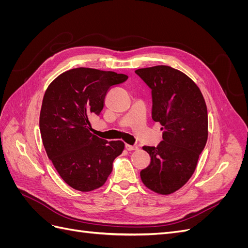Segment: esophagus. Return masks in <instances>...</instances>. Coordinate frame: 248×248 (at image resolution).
Returning a JSON list of instances; mask_svg holds the SVG:
<instances>
[{
    "label": "esophagus",
    "mask_w": 248,
    "mask_h": 248,
    "mask_svg": "<svg viewBox=\"0 0 248 248\" xmlns=\"http://www.w3.org/2000/svg\"><path fill=\"white\" fill-rule=\"evenodd\" d=\"M125 148H126V150H128V151H134V150H138L137 146H131L128 144L125 145Z\"/></svg>",
    "instance_id": "obj_1"
}]
</instances>
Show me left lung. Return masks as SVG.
<instances>
[{"instance_id": "obj_1", "label": "left lung", "mask_w": 248, "mask_h": 248, "mask_svg": "<svg viewBox=\"0 0 248 248\" xmlns=\"http://www.w3.org/2000/svg\"><path fill=\"white\" fill-rule=\"evenodd\" d=\"M136 73L152 90V119L162 127L157 147L144 146L151 157L141 170L147 188L170 194L191 178L208 139V112L201 90L190 78L170 66L137 69Z\"/></svg>"}]
</instances>
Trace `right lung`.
<instances>
[{
    "label": "right lung",
    "instance_id": "obj_1",
    "mask_svg": "<svg viewBox=\"0 0 248 248\" xmlns=\"http://www.w3.org/2000/svg\"><path fill=\"white\" fill-rule=\"evenodd\" d=\"M128 77L79 67L60 74L43 96L39 126L44 149L64 181L79 191L99 188L122 154V140L108 141L91 131L90 116L99 115L111 87Z\"/></svg>",
    "mask_w": 248,
    "mask_h": 248
}]
</instances>
